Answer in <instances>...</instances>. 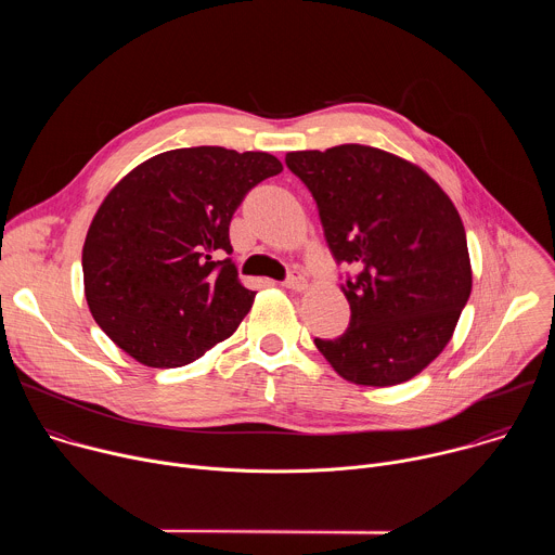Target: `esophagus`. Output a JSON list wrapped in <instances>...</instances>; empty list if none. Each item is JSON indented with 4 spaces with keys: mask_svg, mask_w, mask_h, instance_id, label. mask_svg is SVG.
Wrapping results in <instances>:
<instances>
[{
    "mask_svg": "<svg viewBox=\"0 0 555 555\" xmlns=\"http://www.w3.org/2000/svg\"><path fill=\"white\" fill-rule=\"evenodd\" d=\"M305 274L300 272V270H292L289 274H287V279L283 281V285L285 287H289V289H302L305 287Z\"/></svg>",
    "mask_w": 555,
    "mask_h": 555,
    "instance_id": "1",
    "label": "esophagus"
}]
</instances>
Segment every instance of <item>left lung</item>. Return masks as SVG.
<instances>
[{
    "label": "left lung",
    "mask_w": 555,
    "mask_h": 555,
    "mask_svg": "<svg viewBox=\"0 0 555 555\" xmlns=\"http://www.w3.org/2000/svg\"><path fill=\"white\" fill-rule=\"evenodd\" d=\"M285 165L315 199L336 263L353 268L343 276L349 327L315 347L356 384L411 379L443 351L472 289L454 204L422 169L373 146L294 151Z\"/></svg>",
    "instance_id": "left-lung-1"
}]
</instances>
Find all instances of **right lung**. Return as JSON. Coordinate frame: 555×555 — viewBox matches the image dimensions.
<instances>
[{
  "label": "right lung",
  "mask_w": 555,
  "mask_h": 555,
  "mask_svg": "<svg viewBox=\"0 0 555 555\" xmlns=\"http://www.w3.org/2000/svg\"><path fill=\"white\" fill-rule=\"evenodd\" d=\"M283 165L263 151L176 149L122 178L83 246L99 327L146 366H184L232 336L255 292L236 279L230 221Z\"/></svg>",
  "instance_id": "obj_1"
}]
</instances>
